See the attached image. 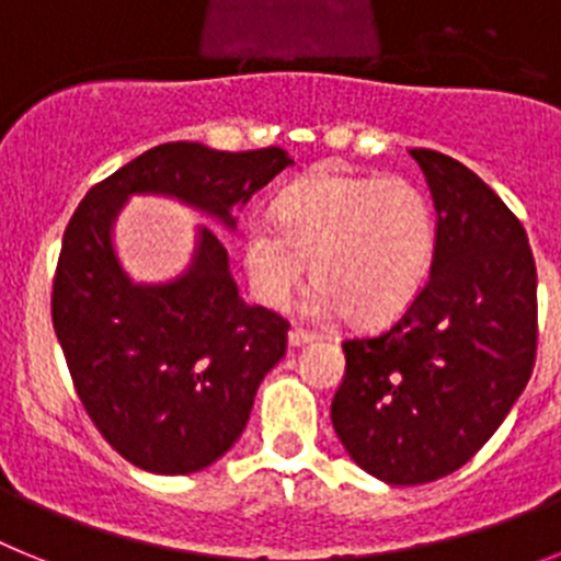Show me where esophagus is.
Instances as JSON below:
<instances>
[{
	"label": "esophagus",
	"mask_w": 561,
	"mask_h": 561,
	"mask_svg": "<svg viewBox=\"0 0 561 561\" xmlns=\"http://www.w3.org/2000/svg\"><path fill=\"white\" fill-rule=\"evenodd\" d=\"M314 340H317L314 331L297 329V325L289 331V345H291V348H300V345H306V342H314Z\"/></svg>",
	"instance_id": "1"
}]
</instances>
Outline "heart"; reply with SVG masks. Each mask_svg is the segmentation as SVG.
Returning <instances> with one entry per match:
<instances>
[{
	"label": "heart",
	"instance_id": "heart-1",
	"mask_svg": "<svg viewBox=\"0 0 561 561\" xmlns=\"http://www.w3.org/2000/svg\"><path fill=\"white\" fill-rule=\"evenodd\" d=\"M438 250L433 199L401 176L314 171L272 202V221L244 227V270L255 297L284 309L311 261L317 317L345 314L359 325L390 323L427 286Z\"/></svg>",
	"mask_w": 561,
	"mask_h": 561
}]
</instances>
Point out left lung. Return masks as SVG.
I'll return each instance as SVG.
<instances>
[{
	"instance_id": "8db88e82",
	"label": "left lung",
	"mask_w": 561,
	"mask_h": 561,
	"mask_svg": "<svg viewBox=\"0 0 561 561\" xmlns=\"http://www.w3.org/2000/svg\"><path fill=\"white\" fill-rule=\"evenodd\" d=\"M438 213L427 286L379 334L342 342L331 401L342 447L374 478L453 474L503 424L537 359V264L523 225L447 153L410 151Z\"/></svg>"
}]
</instances>
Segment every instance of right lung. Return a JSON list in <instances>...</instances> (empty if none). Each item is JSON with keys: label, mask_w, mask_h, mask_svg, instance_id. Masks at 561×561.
Masks as SVG:
<instances>
[{"label": "right lung", "mask_w": 561, "mask_h": 561, "mask_svg": "<svg viewBox=\"0 0 561 561\" xmlns=\"http://www.w3.org/2000/svg\"><path fill=\"white\" fill-rule=\"evenodd\" d=\"M291 165L284 148L165 142L89 187L64 230L53 329L89 419L128 463L199 472L241 438L289 323L238 297L219 236L202 227L185 275L134 284L112 227L131 193H162L236 227L232 210Z\"/></svg>", "instance_id": "1"}]
</instances>
